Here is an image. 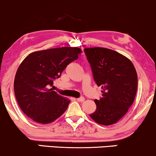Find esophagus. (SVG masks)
Listing matches in <instances>:
<instances>
[{
  "mask_svg": "<svg viewBox=\"0 0 156 156\" xmlns=\"http://www.w3.org/2000/svg\"><path fill=\"white\" fill-rule=\"evenodd\" d=\"M76 100L78 102H83L84 100H85V98H84L83 97H80V98H77Z\"/></svg>",
  "mask_w": 156,
  "mask_h": 156,
  "instance_id": "34e87169",
  "label": "esophagus"
}]
</instances>
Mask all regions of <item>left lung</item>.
<instances>
[{
  "label": "left lung",
  "instance_id": "obj_1",
  "mask_svg": "<svg viewBox=\"0 0 156 156\" xmlns=\"http://www.w3.org/2000/svg\"><path fill=\"white\" fill-rule=\"evenodd\" d=\"M93 78L101 87L102 98L95 100L97 108L90 117L97 123L117 122L133 104L138 78L133 63L117 51L104 48H84Z\"/></svg>",
  "mask_w": 156,
  "mask_h": 156
}]
</instances>
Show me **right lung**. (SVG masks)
<instances>
[{
    "mask_svg": "<svg viewBox=\"0 0 156 156\" xmlns=\"http://www.w3.org/2000/svg\"><path fill=\"white\" fill-rule=\"evenodd\" d=\"M81 52L78 48H51L30 53L23 61L16 73L14 89L20 108L27 117L48 124L64 114L70 101L50 87Z\"/></svg>",
    "mask_w": 156,
    "mask_h": 156,
    "instance_id": "right-lung-1",
    "label": "right lung"
}]
</instances>
